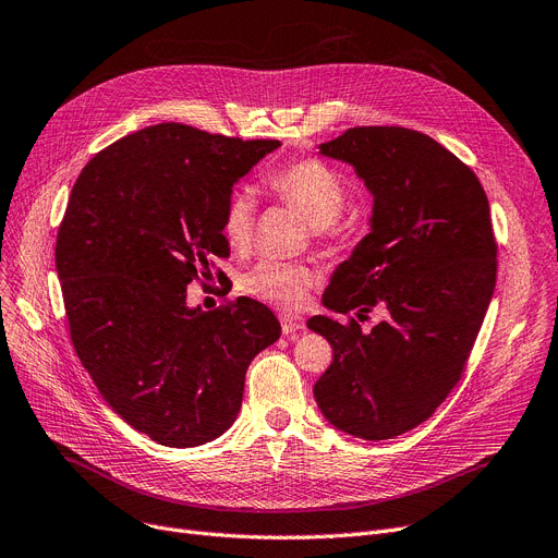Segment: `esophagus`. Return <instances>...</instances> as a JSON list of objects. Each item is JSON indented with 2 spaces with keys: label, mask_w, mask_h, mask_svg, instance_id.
<instances>
[{
  "label": "esophagus",
  "mask_w": 558,
  "mask_h": 558,
  "mask_svg": "<svg viewBox=\"0 0 558 558\" xmlns=\"http://www.w3.org/2000/svg\"><path fill=\"white\" fill-rule=\"evenodd\" d=\"M279 320H281V331L286 333V337H291V333H295V331H302V329H304V318H300V316H293V314H281V316H279Z\"/></svg>",
  "instance_id": "1"
}]
</instances>
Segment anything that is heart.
Here are the masks:
<instances>
[{
    "label": "heart",
    "mask_w": 558,
    "mask_h": 558,
    "mask_svg": "<svg viewBox=\"0 0 558 558\" xmlns=\"http://www.w3.org/2000/svg\"><path fill=\"white\" fill-rule=\"evenodd\" d=\"M270 190L283 202L295 206L314 227L325 229L337 221L345 208L348 194L337 171L320 160H300L286 165L267 178ZM256 202L250 190H235L221 215V233L233 250H244L254 233ZM318 275L302 263L260 260L242 277V291L267 304L298 308Z\"/></svg>",
    "instance_id": "heart-1"
}]
</instances>
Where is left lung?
Returning <instances> with one entry per match:
<instances>
[{
  "label": "left lung",
  "mask_w": 558,
  "mask_h": 558,
  "mask_svg": "<svg viewBox=\"0 0 558 558\" xmlns=\"http://www.w3.org/2000/svg\"><path fill=\"white\" fill-rule=\"evenodd\" d=\"M373 194L371 231L331 275L323 304L371 331L316 316L333 350L314 387L323 416L348 435L391 439L426 421L464 371L497 283V242L476 173L428 135L350 128L318 146Z\"/></svg>",
  "instance_id": "1"
}]
</instances>
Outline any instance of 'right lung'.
Returning <instances> with one entry per match:
<instances>
[{"label": "right lung", "mask_w": 558, "mask_h": 558, "mask_svg": "<svg viewBox=\"0 0 558 558\" xmlns=\"http://www.w3.org/2000/svg\"><path fill=\"white\" fill-rule=\"evenodd\" d=\"M279 146L160 123L100 150L73 185L54 258L75 352L107 405L162 447L229 430L247 366L281 333L250 298L187 306V283L231 252L233 185Z\"/></svg>", "instance_id": "1"}]
</instances>
